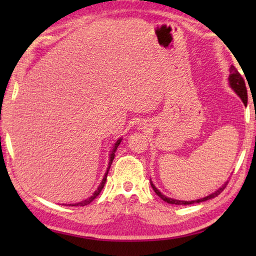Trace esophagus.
<instances>
[{"mask_svg": "<svg viewBox=\"0 0 256 256\" xmlns=\"http://www.w3.org/2000/svg\"><path fill=\"white\" fill-rule=\"evenodd\" d=\"M145 128H146L145 124H140V130H145Z\"/></svg>", "mask_w": 256, "mask_h": 256, "instance_id": "34e87169", "label": "esophagus"}]
</instances>
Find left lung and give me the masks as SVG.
<instances>
[{"mask_svg":"<svg viewBox=\"0 0 256 256\" xmlns=\"http://www.w3.org/2000/svg\"><path fill=\"white\" fill-rule=\"evenodd\" d=\"M229 70H230V74H229V78H228V80H229V84L231 86V89L234 91L238 96H240V99L244 103V106H246L248 104V91H246V82H244V80L241 77V74H238V72L236 68L234 66H231ZM226 184H228V182H226L224 184H222V186L219 189H216V192L210 194L209 196H206V197L200 198V199H197V200L186 201V200H177V199H172V198H170V197H166L165 194H162L160 192V190L155 187V184L152 182V180H150V186L153 187L156 194L158 196V197H160L164 201H166V202L170 204H192L202 202V201H206V200H209V199H212V198L216 197V196H218L220 192H224V189L226 187Z\"/></svg>","mask_w":256,"mask_h":256,"instance_id":"8db88e82","label":"left lung"}]
</instances>
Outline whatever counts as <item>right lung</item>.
<instances>
[{
	"instance_id": "add662e5",
	"label": "right lung",
	"mask_w": 256,
	"mask_h": 256,
	"mask_svg": "<svg viewBox=\"0 0 256 256\" xmlns=\"http://www.w3.org/2000/svg\"><path fill=\"white\" fill-rule=\"evenodd\" d=\"M122 142V138H118V140L116 143H114V145H113V148H112V150H111V153H110V155H108V157H110V158H108V168H106V172L104 174V176H103V179L101 180V182H100V184H99V187H98V189L96 190V192L92 194V196L91 197H89L88 199H86V200H82V201H80V202H77V204H68V206H86V204H89L91 201H94L98 196H99V194L101 192V190H102V188L104 187V184H106V177H108V170H110V167H111V164H112V162H113V160H114V155H116V148H118V146L120 145V143Z\"/></svg>"
}]
</instances>
